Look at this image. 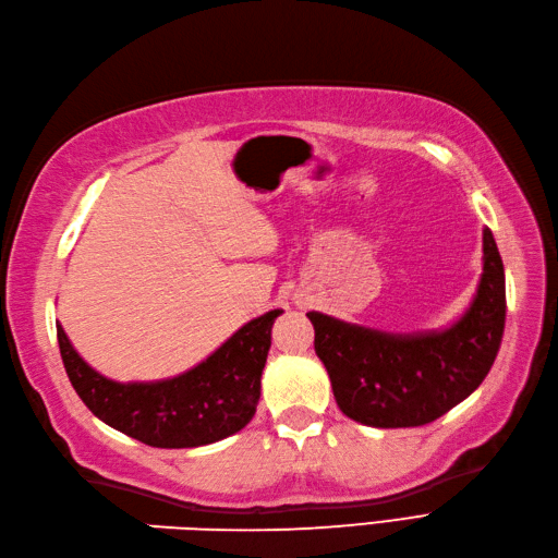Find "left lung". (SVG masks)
Returning a JSON list of instances; mask_svg holds the SVG:
<instances>
[{
  "label": "left lung",
  "instance_id": "left-lung-1",
  "mask_svg": "<svg viewBox=\"0 0 558 558\" xmlns=\"http://www.w3.org/2000/svg\"><path fill=\"white\" fill-rule=\"evenodd\" d=\"M505 266L483 228V274L474 302L446 330L393 335L306 313L318 359L347 417L377 426H422L446 415L490 373L505 332Z\"/></svg>",
  "mask_w": 558,
  "mask_h": 558
}]
</instances>
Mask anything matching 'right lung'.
Instances as JSON below:
<instances>
[{"label": "right lung", "instance_id": "1", "mask_svg": "<svg viewBox=\"0 0 558 558\" xmlns=\"http://www.w3.org/2000/svg\"><path fill=\"white\" fill-rule=\"evenodd\" d=\"M280 308L242 325L209 359L160 381H112L84 363L56 323L70 384L94 415L153 448H197L238 434L256 412L270 327Z\"/></svg>", "mask_w": 558, "mask_h": 558}]
</instances>
